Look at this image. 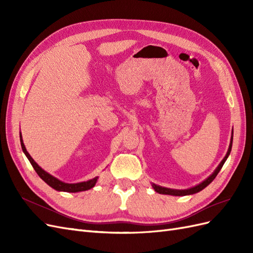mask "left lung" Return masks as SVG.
Instances as JSON below:
<instances>
[{
    "label": "left lung",
    "instance_id": "left-lung-1",
    "mask_svg": "<svg viewBox=\"0 0 253 253\" xmlns=\"http://www.w3.org/2000/svg\"><path fill=\"white\" fill-rule=\"evenodd\" d=\"M232 140H233V136L231 137V142H230V145H229V149H228V152L227 154L225 156V158L221 160V163L219 164V166L216 168V170L213 172L212 175H210L208 178H207L206 180H204L202 183H200L198 186H195L193 188L191 189H187V190H174V189H168V188H164V187H159V186H156L153 183L152 187L154 188V190L156 191V192L160 193V194H168V195H175V196H183V195H190V194H194V193H197L200 192V191H202L203 189H205L207 186L209 185V183H211V181L216 177V175L218 174V172L220 171L221 168H223L226 159L228 158L229 154H230L231 152V148H232Z\"/></svg>",
    "mask_w": 253,
    "mask_h": 253
}]
</instances>
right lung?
Segmentation results:
<instances>
[{
  "label": "right lung",
  "instance_id": "1",
  "mask_svg": "<svg viewBox=\"0 0 253 253\" xmlns=\"http://www.w3.org/2000/svg\"><path fill=\"white\" fill-rule=\"evenodd\" d=\"M21 147H22L23 152L25 153V155L28 158L30 164H32V166L34 167V169L37 172V174L39 175L40 177L45 182H46L48 186H50L51 188H53L55 190H57V191H64V192H80V191L89 190V189H91L96 185V181H97L98 177H95V178L90 179L88 181L79 182V183H66V182H63V181L57 179L56 177H53L52 175H50L47 172H45L44 170H42L41 168L38 166V164L35 162V160L32 158V156L28 154V152L25 149V145H24V143H23L22 137H21Z\"/></svg>",
  "mask_w": 253,
  "mask_h": 253
}]
</instances>
